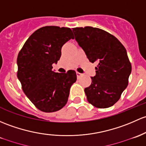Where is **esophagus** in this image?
Segmentation results:
<instances>
[{
	"label": "esophagus",
	"mask_w": 146,
	"mask_h": 146,
	"mask_svg": "<svg viewBox=\"0 0 146 146\" xmlns=\"http://www.w3.org/2000/svg\"><path fill=\"white\" fill-rule=\"evenodd\" d=\"M76 75H77L78 78H79L81 77V76H82V73H79V72H76Z\"/></svg>",
	"instance_id": "esophagus-1"
}]
</instances>
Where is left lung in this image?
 <instances>
[{"label": "left lung", "instance_id": "obj_1", "mask_svg": "<svg viewBox=\"0 0 146 146\" xmlns=\"http://www.w3.org/2000/svg\"><path fill=\"white\" fill-rule=\"evenodd\" d=\"M75 38L90 62H96V76L85 89L87 101L98 108L114 105L129 83L131 65L123 45L114 36L92 27L73 28Z\"/></svg>", "mask_w": 146, "mask_h": 146}]
</instances>
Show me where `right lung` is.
I'll list each match as a JSON object with an SVG mask.
<instances>
[{"label": "right lung", "mask_w": 146, "mask_h": 146, "mask_svg": "<svg viewBox=\"0 0 146 146\" xmlns=\"http://www.w3.org/2000/svg\"><path fill=\"white\" fill-rule=\"evenodd\" d=\"M73 39L68 27L47 26L38 29L27 39L17 59V78L23 92L33 105L45 113L61 109L66 104L75 70L55 73L52 64L59 60L62 46Z\"/></svg>", "instance_id": "right-lung-1"}]
</instances>
